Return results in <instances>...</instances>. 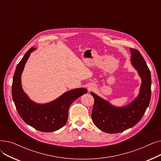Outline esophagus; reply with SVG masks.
I'll return each mask as SVG.
<instances>
[{
    "label": "esophagus",
    "mask_w": 161,
    "mask_h": 161,
    "mask_svg": "<svg viewBox=\"0 0 161 161\" xmlns=\"http://www.w3.org/2000/svg\"><path fill=\"white\" fill-rule=\"evenodd\" d=\"M89 90H91V89H89Z\"/></svg>",
    "instance_id": "34e87169"
}]
</instances>
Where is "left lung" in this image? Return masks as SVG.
Instances as JSON below:
<instances>
[{
    "label": "left lung",
    "instance_id": "obj_1",
    "mask_svg": "<svg viewBox=\"0 0 161 161\" xmlns=\"http://www.w3.org/2000/svg\"><path fill=\"white\" fill-rule=\"evenodd\" d=\"M131 62L142 78L140 94L130 104L117 108L93 92L95 102L92 108V121L97 128L106 133H119L136 125L144 115L151 95V78L149 68L141 53L130 48Z\"/></svg>",
    "mask_w": 161,
    "mask_h": 161
}]
</instances>
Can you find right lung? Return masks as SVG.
<instances>
[{
  "label": "right lung",
  "instance_id": "obj_1",
  "mask_svg": "<svg viewBox=\"0 0 161 161\" xmlns=\"http://www.w3.org/2000/svg\"><path fill=\"white\" fill-rule=\"evenodd\" d=\"M34 49L32 47L30 48L16 67L12 86V98L17 111L25 123L39 131L53 132L66 124L70 106L87 91L79 88L67 91L53 102L46 104L33 103L22 89L21 75L30 53Z\"/></svg>",
  "mask_w": 161,
  "mask_h": 161
}]
</instances>
